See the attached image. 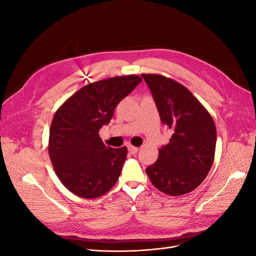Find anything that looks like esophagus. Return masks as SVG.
<instances>
[{
  "label": "esophagus",
  "mask_w": 256,
  "mask_h": 256,
  "mask_svg": "<svg viewBox=\"0 0 256 256\" xmlns=\"http://www.w3.org/2000/svg\"><path fill=\"white\" fill-rule=\"evenodd\" d=\"M128 150H129L131 154H136V152H138V147H136V146L130 145V146H128Z\"/></svg>",
  "instance_id": "1"
}]
</instances>
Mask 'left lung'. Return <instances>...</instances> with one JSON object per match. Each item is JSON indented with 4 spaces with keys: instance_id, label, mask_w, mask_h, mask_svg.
Masks as SVG:
<instances>
[{
    "instance_id": "obj_1",
    "label": "left lung",
    "mask_w": 256,
    "mask_h": 256,
    "mask_svg": "<svg viewBox=\"0 0 256 256\" xmlns=\"http://www.w3.org/2000/svg\"><path fill=\"white\" fill-rule=\"evenodd\" d=\"M156 102L161 122L172 130L168 144L145 171L152 184L178 196L204 182L214 160L216 130L212 115L192 92L177 81L157 74H142Z\"/></svg>"
}]
</instances>
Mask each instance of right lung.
Segmentation results:
<instances>
[{"label": "right lung", "mask_w": 256, "mask_h": 256, "mask_svg": "<svg viewBox=\"0 0 256 256\" xmlns=\"http://www.w3.org/2000/svg\"><path fill=\"white\" fill-rule=\"evenodd\" d=\"M141 81L138 76L129 74L90 83L54 114L49 156L58 180L74 194L96 198L118 182L127 147L106 146L99 129L109 124L116 106Z\"/></svg>", "instance_id": "obj_1"}]
</instances>
